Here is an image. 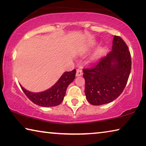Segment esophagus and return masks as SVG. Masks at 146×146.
<instances>
[{"label": "esophagus", "mask_w": 146, "mask_h": 146, "mask_svg": "<svg viewBox=\"0 0 146 146\" xmlns=\"http://www.w3.org/2000/svg\"><path fill=\"white\" fill-rule=\"evenodd\" d=\"M82 75V71L81 69H77L76 70V76H80Z\"/></svg>", "instance_id": "esophagus-1"}]
</instances>
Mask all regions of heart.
<instances>
[{"label": "heart", "instance_id": "1", "mask_svg": "<svg viewBox=\"0 0 146 146\" xmlns=\"http://www.w3.org/2000/svg\"><path fill=\"white\" fill-rule=\"evenodd\" d=\"M94 45H95V44H91L90 46L88 47V48L86 49L84 53H88V51L90 50V49L93 48ZM104 48L103 47H100V48H97L95 51H94L92 55H91V56H90V61L94 62V61L97 60L101 56H102V53H104Z\"/></svg>", "mask_w": 146, "mask_h": 146}]
</instances>
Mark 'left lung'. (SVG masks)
<instances>
[{
	"label": "left lung",
	"instance_id": "obj_1",
	"mask_svg": "<svg viewBox=\"0 0 146 146\" xmlns=\"http://www.w3.org/2000/svg\"><path fill=\"white\" fill-rule=\"evenodd\" d=\"M131 69V59L126 44L120 36H114L112 50L95 68L83 70L86 99L94 106L115 100L126 85Z\"/></svg>",
	"mask_w": 146,
	"mask_h": 146
}]
</instances>
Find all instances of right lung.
Masks as SVG:
<instances>
[{
	"label": "right lung",
	"mask_w": 146,
	"mask_h": 146,
	"mask_svg": "<svg viewBox=\"0 0 146 146\" xmlns=\"http://www.w3.org/2000/svg\"><path fill=\"white\" fill-rule=\"evenodd\" d=\"M75 75L76 70L69 72L66 71L53 86L41 92H31L20 86L28 98L34 104L42 107H53L62 102L68 86L75 78Z\"/></svg>",
	"instance_id": "add662e5"
}]
</instances>
